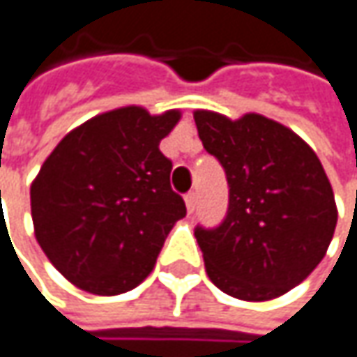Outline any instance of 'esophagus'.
I'll return each mask as SVG.
<instances>
[{"label":"esophagus","mask_w":357,"mask_h":357,"mask_svg":"<svg viewBox=\"0 0 357 357\" xmlns=\"http://www.w3.org/2000/svg\"><path fill=\"white\" fill-rule=\"evenodd\" d=\"M185 203H187V211H188V215L195 211V206H197V195L195 192H188L187 197H185Z\"/></svg>","instance_id":"obj_1"}]
</instances>
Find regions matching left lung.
Masks as SVG:
<instances>
[{"label":"left lung","mask_w":357,"mask_h":357,"mask_svg":"<svg viewBox=\"0 0 357 357\" xmlns=\"http://www.w3.org/2000/svg\"><path fill=\"white\" fill-rule=\"evenodd\" d=\"M192 116L229 183L223 225L195 231L206 275L243 301L281 297L328 253L337 223L330 178L312 146L277 120L213 110Z\"/></svg>","instance_id":"8db88e82"}]
</instances>
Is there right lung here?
Masks as SVG:
<instances>
[{
  "label": "right lung",
  "mask_w": 357,
  "mask_h": 357,
  "mask_svg": "<svg viewBox=\"0 0 357 357\" xmlns=\"http://www.w3.org/2000/svg\"><path fill=\"white\" fill-rule=\"evenodd\" d=\"M183 116L122 106L63 136L31 181L33 235L72 285L112 297L140 285L187 215L160 152Z\"/></svg>",
  "instance_id": "right-lung-1"
}]
</instances>
